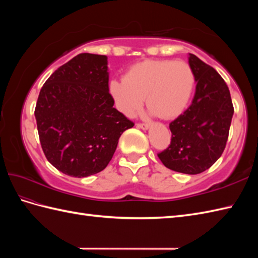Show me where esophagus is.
<instances>
[{"label":"esophagus","mask_w":258,"mask_h":258,"mask_svg":"<svg viewBox=\"0 0 258 258\" xmlns=\"http://www.w3.org/2000/svg\"><path fill=\"white\" fill-rule=\"evenodd\" d=\"M139 128H142V130H149L150 128V124H147V123H139L138 125Z\"/></svg>","instance_id":"esophagus-1"}]
</instances>
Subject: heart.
<instances>
[{
  "label": "heart",
  "instance_id": "obj_1",
  "mask_svg": "<svg viewBox=\"0 0 258 258\" xmlns=\"http://www.w3.org/2000/svg\"><path fill=\"white\" fill-rule=\"evenodd\" d=\"M195 74L188 63L171 59H146L133 65L122 80H112L108 90L115 105L132 117L144 103L151 113L164 119L184 112L193 94Z\"/></svg>",
  "mask_w": 258,
  "mask_h": 258
}]
</instances>
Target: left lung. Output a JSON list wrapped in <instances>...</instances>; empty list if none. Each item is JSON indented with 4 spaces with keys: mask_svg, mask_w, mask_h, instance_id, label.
<instances>
[{
    "mask_svg": "<svg viewBox=\"0 0 258 258\" xmlns=\"http://www.w3.org/2000/svg\"><path fill=\"white\" fill-rule=\"evenodd\" d=\"M196 90L189 107L169 124L171 145L157 154L172 171L195 175L210 168L226 146L234 107L225 81L210 65L188 54Z\"/></svg>",
    "mask_w": 258,
    "mask_h": 258,
    "instance_id": "obj_1",
    "label": "left lung"
}]
</instances>
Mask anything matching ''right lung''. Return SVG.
Returning a JSON list of instances; mask_svg holds the SVG:
<instances>
[{"label":"right lung","instance_id":"1","mask_svg":"<svg viewBox=\"0 0 258 258\" xmlns=\"http://www.w3.org/2000/svg\"><path fill=\"white\" fill-rule=\"evenodd\" d=\"M107 70V56L79 54L47 79L38 95L34 115L42 150L69 176L103 171L119 136L134 126L113 107Z\"/></svg>","mask_w":258,"mask_h":258}]
</instances>
